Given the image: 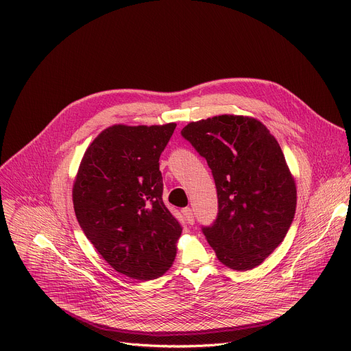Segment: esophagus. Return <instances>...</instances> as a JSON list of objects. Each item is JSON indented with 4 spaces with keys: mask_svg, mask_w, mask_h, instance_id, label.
Returning a JSON list of instances; mask_svg holds the SVG:
<instances>
[{
    "mask_svg": "<svg viewBox=\"0 0 351 351\" xmlns=\"http://www.w3.org/2000/svg\"><path fill=\"white\" fill-rule=\"evenodd\" d=\"M182 214H183V217H184L186 222H187V223H190V225H193V222H194L193 211H191L190 208H183V210H182Z\"/></svg>",
    "mask_w": 351,
    "mask_h": 351,
    "instance_id": "obj_1",
    "label": "esophagus"
}]
</instances>
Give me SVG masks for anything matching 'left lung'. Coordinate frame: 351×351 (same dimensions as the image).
<instances>
[{
  "instance_id": "1",
  "label": "left lung",
  "mask_w": 351,
  "mask_h": 351,
  "mask_svg": "<svg viewBox=\"0 0 351 351\" xmlns=\"http://www.w3.org/2000/svg\"><path fill=\"white\" fill-rule=\"evenodd\" d=\"M182 134L214 175L218 217L203 232L218 260L234 271L261 265L283 241L297 204L278 140L258 119L230 114L190 122Z\"/></svg>"
}]
</instances>
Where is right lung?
Returning a JSON list of instances; mask_svg holds the SVG:
<instances>
[{
    "label": "right lung",
    "instance_id": "obj_1",
    "mask_svg": "<svg viewBox=\"0 0 351 351\" xmlns=\"http://www.w3.org/2000/svg\"><path fill=\"white\" fill-rule=\"evenodd\" d=\"M176 123L112 125L87 147L73 180L79 225L117 272L137 280L173 264L182 228L162 202L160 156Z\"/></svg>",
    "mask_w": 351,
    "mask_h": 351
}]
</instances>
